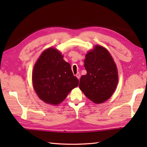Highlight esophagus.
Here are the masks:
<instances>
[{
    "mask_svg": "<svg viewBox=\"0 0 147 147\" xmlns=\"http://www.w3.org/2000/svg\"><path fill=\"white\" fill-rule=\"evenodd\" d=\"M76 76L78 78L80 79V73H76Z\"/></svg>",
    "mask_w": 147,
    "mask_h": 147,
    "instance_id": "obj_1",
    "label": "esophagus"
}]
</instances>
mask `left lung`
I'll return each instance as SVG.
<instances>
[{
	"mask_svg": "<svg viewBox=\"0 0 147 147\" xmlns=\"http://www.w3.org/2000/svg\"><path fill=\"white\" fill-rule=\"evenodd\" d=\"M87 73L80 78L79 87L88 98L96 104L107 100L118 82L116 65L107 49L96 45L84 61Z\"/></svg>",
	"mask_w": 147,
	"mask_h": 147,
	"instance_id": "obj_1",
	"label": "left lung"
}]
</instances>
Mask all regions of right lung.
I'll list each match as a JSON object with an SVG mask.
<instances>
[{"label":"right lung","instance_id":"obj_1","mask_svg":"<svg viewBox=\"0 0 147 147\" xmlns=\"http://www.w3.org/2000/svg\"><path fill=\"white\" fill-rule=\"evenodd\" d=\"M32 80L39 98L52 105L60 104L79 84L71 65L64 60L60 52L53 48L43 51L36 61Z\"/></svg>","mask_w":147,"mask_h":147}]
</instances>
